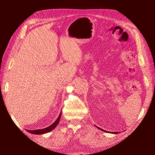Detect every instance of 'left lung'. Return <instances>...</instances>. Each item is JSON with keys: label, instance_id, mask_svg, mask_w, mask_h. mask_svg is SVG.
<instances>
[{"label": "left lung", "instance_id": "obj_1", "mask_svg": "<svg viewBox=\"0 0 155 155\" xmlns=\"http://www.w3.org/2000/svg\"><path fill=\"white\" fill-rule=\"evenodd\" d=\"M100 129H101V130H103V131H104V132H106V131L105 130H103V129H101V128H100ZM117 133V132H114V133Z\"/></svg>", "mask_w": 155, "mask_h": 155}]
</instances>
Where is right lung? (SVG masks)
Returning <instances> with one entry per match:
<instances>
[{
  "instance_id": "add662e5",
  "label": "right lung",
  "mask_w": 155,
  "mask_h": 155,
  "mask_svg": "<svg viewBox=\"0 0 155 155\" xmlns=\"http://www.w3.org/2000/svg\"><path fill=\"white\" fill-rule=\"evenodd\" d=\"M61 113L59 114L58 118L57 119V120L54 122L53 124H51V126H49L48 127H46L45 128H42V129H39V130H27L28 133H32V134H35V135H41V134H44V133H48L50 131H51L52 130H53L54 128L57 127V125L58 124V123L60 120V117H61Z\"/></svg>"
}]
</instances>
